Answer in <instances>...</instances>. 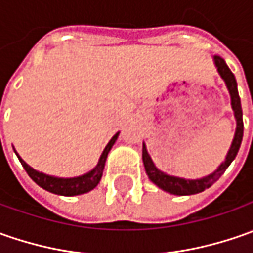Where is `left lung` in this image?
Segmentation results:
<instances>
[{
  "instance_id": "8db88e82",
  "label": "left lung",
  "mask_w": 253,
  "mask_h": 253,
  "mask_svg": "<svg viewBox=\"0 0 253 253\" xmlns=\"http://www.w3.org/2000/svg\"><path fill=\"white\" fill-rule=\"evenodd\" d=\"M214 64L217 67V72L221 76V79L224 80V83L227 85V90L231 97V108L234 111V117L237 121V128H235V133H234V139L231 142L227 156L224 162L219 165L217 169L212 173H210L207 176L201 177V179H183L179 176H173V174H168L161 169L156 168V165L152 161L151 155L146 149V145L143 142L142 145V161H143V166L146 170V174L153 184H156L159 189H162L166 193L174 194V196H190V194H197L201 193L206 189L211 187L217 180L224 174V171L227 170L232 161L235 159L237 153L239 151L241 142H242V136H244V121H242V108H241V98L238 94V87H237V80L232 72L229 70V67L225 63V60L219 56H214L212 57Z\"/></svg>"
}]
</instances>
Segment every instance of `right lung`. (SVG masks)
Segmentation results:
<instances>
[{"label": "right lung", "mask_w": 253, "mask_h": 253, "mask_svg": "<svg viewBox=\"0 0 253 253\" xmlns=\"http://www.w3.org/2000/svg\"><path fill=\"white\" fill-rule=\"evenodd\" d=\"M118 135H120V132H117L110 139V142L107 143V146L104 148V151H102L101 156L98 159V163L95 165V168L82 174V176H76V177H56V176H50V174L42 173L39 170H35L34 168H31L18 155V152L15 151V148L14 152L16 153L21 165L24 166V169L26 170V173L29 174V177L34 180L38 186H41L42 189L47 190V191H50L53 194L72 197V196H79V194L88 193L94 187H97V184L100 183V180L102 177V170H104V166H105L107 156H108L111 148L114 146L115 141L118 139Z\"/></svg>", "instance_id": "right-lung-1"}]
</instances>
